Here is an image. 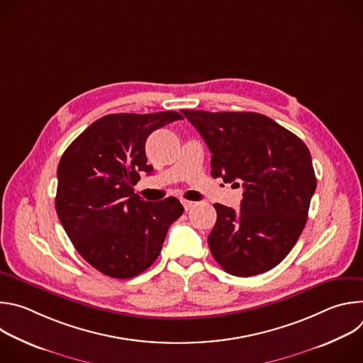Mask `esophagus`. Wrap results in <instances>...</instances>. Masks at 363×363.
I'll return each mask as SVG.
<instances>
[{
	"mask_svg": "<svg viewBox=\"0 0 363 363\" xmlns=\"http://www.w3.org/2000/svg\"><path fill=\"white\" fill-rule=\"evenodd\" d=\"M182 205H184V208H185V211H189L192 206L195 205V202H192V201H186V199H184L182 201Z\"/></svg>",
	"mask_w": 363,
	"mask_h": 363,
	"instance_id": "obj_1",
	"label": "esophagus"
}]
</instances>
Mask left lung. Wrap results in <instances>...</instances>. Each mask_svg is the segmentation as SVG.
<instances>
[{"instance_id":"8db88e82","label":"left lung","mask_w":363,"mask_h":363,"mask_svg":"<svg viewBox=\"0 0 363 363\" xmlns=\"http://www.w3.org/2000/svg\"><path fill=\"white\" fill-rule=\"evenodd\" d=\"M211 150V175L242 186L241 210L214 203L208 235L216 262L250 277L281 263L297 242L316 191L312 155L300 138L254 112L182 111Z\"/></svg>"}]
</instances>
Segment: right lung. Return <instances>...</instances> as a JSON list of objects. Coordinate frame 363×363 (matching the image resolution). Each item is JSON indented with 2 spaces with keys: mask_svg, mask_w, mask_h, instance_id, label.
Returning <instances> with one entry per match:
<instances>
[{
  "mask_svg": "<svg viewBox=\"0 0 363 363\" xmlns=\"http://www.w3.org/2000/svg\"><path fill=\"white\" fill-rule=\"evenodd\" d=\"M178 112L116 113L93 122L65 150L57 168L56 211L74 248L97 272L130 279L157 260L184 206L174 198L149 202L135 194L146 164L147 136Z\"/></svg>",
  "mask_w": 363,
  "mask_h": 363,
  "instance_id": "obj_1",
  "label": "right lung"
}]
</instances>
